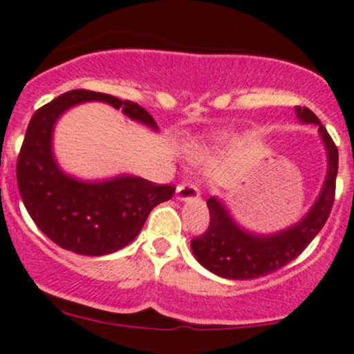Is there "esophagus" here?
<instances>
[{"mask_svg":"<svg viewBox=\"0 0 354 354\" xmlns=\"http://www.w3.org/2000/svg\"><path fill=\"white\" fill-rule=\"evenodd\" d=\"M178 201H193L200 198V189L196 185H191V183H183L176 188V194H174Z\"/></svg>","mask_w":354,"mask_h":354,"instance_id":"obj_1","label":"esophagus"}]
</instances>
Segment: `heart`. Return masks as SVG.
Returning a JSON list of instances; mask_svg holds the SVG:
<instances>
[{
    "label": "heart",
    "instance_id": "obj_1",
    "mask_svg": "<svg viewBox=\"0 0 354 354\" xmlns=\"http://www.w3.org/2000/svg\"><path fill=\"white\" fill-rule=\"evenodd\" d=\"M234 133L230 131V129H216V131L209 133L208 135V143L211 146H219V145H225L228 141L233 140Z\"/></svg>",
    "mask_w": 354,
    "mask_h": 354
}]
</instances>
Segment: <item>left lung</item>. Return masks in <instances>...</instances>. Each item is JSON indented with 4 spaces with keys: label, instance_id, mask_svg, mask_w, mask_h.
I'll return each instance as SVG.
<instances>
[{
    "label": "left lung",
    "instance_id": "left-lung-1",
    "mask_svg": "<svg viewBox=\"0 0 354 354\" xmlns=\"http://www.w3.org/2000/svg\"><path fill=\"white\" fill-rule=\"evenodd\" d=\"M301 123L318 124L326 148L328 169L323 188L304 216L278 233L258 234L234 221L225 201L213 196L206 201L209 226L201 236L191 241V251L201 266L226 279H254L279 270L303 253L330 216L335 201L338 148L333 143L318 116L308 108L296 106Z\"/></svg>",
    "mask_w": 354,
    "mask_h": 354
}]
</instances>
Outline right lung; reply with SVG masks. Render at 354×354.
Masks as SVG:
<instances>
[{"instance_id":"obj_1","label":"right lung","mask_w":354,"mask_h":354,"mask_svg":"<svg viewBox=\"0 0 354 354\" xmlns=\"http://www.w3.org/2000/svg\"><path fill=\"white\" fill-rule=\"evenodd\" d=\"M101 101L124 116L158 131L153 116L133 101L104 93L73 89L39 108L28 124L16 165L18 189L39 230L53 243L84 256H103L128 246L160 203L173 198L174 188L133 174L86 181L61 169L53 151V133L63 113Z\"/></svg>"}]
</instances>
